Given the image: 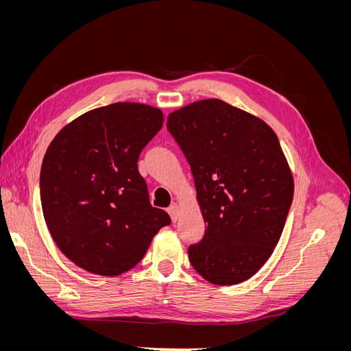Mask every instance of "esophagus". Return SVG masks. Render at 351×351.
Masks as SVG:
<instances>
[{
	"mask_svg": "<svg viewBox=\"0 0 351 351\" xmlns=\"http://www.w3.org/2000/svg\"><path fill=\"white\" fill-rule=\"evenodd\" d=\"M168 214H169V217H171V219L176 222L177 219H178V215H180V208H178V205L177 204H171L168 206Z\"/></svg>",
	"mask_w": 351,
	"mask_h": 351,
	"instance_id": "obj_1",
	"label": "esophagus"
}]
</instances>
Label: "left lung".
<instances>
[{
  "label": "left lung",
  "mask_w": 351,
  "mask_h": 351,
  "mask_svg": "<svg viewBox=\"0 0 351 351\" xmlns=\"http://www.w3.org/2000/svg\"><path fill=\"white\" fill-rule=\"evenodd\" d=\"M192 168L205 236L189 247L196 272L217 285L249 280L269 259L293 202L294 180L278 137L259 117L221 99L168 115Z\"/></svg>",
  "instance_id": "left-lung-1"
}]
</instances>
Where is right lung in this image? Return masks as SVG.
Wrapping results in <instances>:
<instances>
[{"label":"right lung","instance_id":"add662e5","mask_svg":"<svg viewBox=\"0 0 351 351\" xmlns=\"http://www.w3.org/2000/svg\"><path fill=\"white\" fill-rule=\"evenodd\" d=\"M164 114L115 102L66 124L40 167V204L58 249L82 269L115 277L136 267L171 219L154 208L137 159Z\"/></svg>","mask_w":351,"mask_h":351}]
</instances>
